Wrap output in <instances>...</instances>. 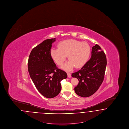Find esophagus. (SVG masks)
Listing matches in <instances>:
<instances>
[{
  "mask_svg": "<svg viewBox=\"0 0 129 129\" xmlns=\"http://www.w3.org/2000/svg\"><path fill=\"white\" fill-rule=\"evenodd\" d=\"M68 77L69 78H71L72 77V75H71V74L70 73H67Z\"/></svg>",
  "mask_w": 129,
  "mask_h": 129,
  "instance_id": "1",
  "label": "esophagus"
}]
</instances>
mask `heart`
<instances>
[{
	"instance_id": "b5f03b06",
	"label": "heart",
	"mask_w": 129,
	"mask_h": 129,
	"mask_svg": "<svg viewBox=\"0 0 129 129\" xmlns=\"http://www.w3.org/2000/svg\"><path fill=\"white\" fill-rule=\"evenodd\" d=\"M58 48H52L50 54L58 65H61L68 56L69 61L62 68L71 70L74 66L76 68L83 67L87 61L90 54V47L86 42L71 39L62 41L58 44Z\"/></svg>"
}]
</instances>
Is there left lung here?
I'll list each match as a JSON object with an SVG mask.
<instances>
[{
    "instance_id": "left-lung-1",
    "label": "left lung",
    "mask_w": 129,
    "mask_h": 129,
    "mask_svg": "<svg viewBox=\"0 0 129 129\" xmlns=\"http://www.w3.org/2000/svg\"><path fill=\"white\" fill-rule=\"evenodd\" d=\"M107 64L106 57L101 47L96 44L92 48L91 57L80 70L73 73L72 76L79 80L74 87L76 94L88 97L97 91L104 79Z\"/></svg>"
}]
</instances>
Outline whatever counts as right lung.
I'll list each match as a JSON object with an SVG mask.
<instances>
[{
	"instance_id": "right-lung-1",
	"label": "right lung",
	"mask_w": 129,
	"mask_h": 129,
	"mask_svg": "<svg viewBox=\"0 0 129 129\" xmlns=\"http://www.w3.org/2000/svg\"><path fill=\"white\" fill-rule=\"evenodd\" d=\"M55 38L43 41L32 50L28 60V70L38 90L44 97H56L61 89L60 82L67 77L66 73L58 69L50 54Z\"/></svg>"
}]
</instances>
